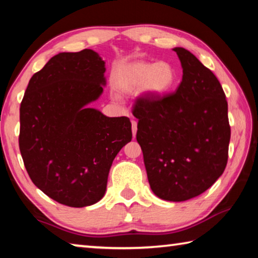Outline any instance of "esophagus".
I'll list each match as a JSON object with an SVG mask.
<instances>
[{
  "mask_svg": "<svg viewBox=\"0 0 258 258\" xmlns=\"http://www.w3.org/2000/svg\"><path fill=\"white\" fill-rule=\"evenodd\" d=\"M137 131H138L137 120H132V133H133V137H135V135H137Z\"/></svg>",
  "mask_w": 258,
  "mask_h": 258,
  "instance_id": "obj_1",
  "label": "esophagus"
}]
</instances>
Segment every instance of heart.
Here are the masks:
<instances>
[{"label":"heart","instance_id":"1","mask_svg":"<svg viewBox=\"0 0 258 258\" xmlns=\"http://www.w3.org/2000/svg\"><path fill=\"white\" fill-rule=\"evenodd\" d=\"M176 82V72L169 62L159 61L156 63L133 62L124 69L120 86L125 92L142 87L149 95H161L168 92Z\"/></svg>","mask_w":258,"mask_h":258}]
</instances>
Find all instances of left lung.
<instances>
[{"label": "left lung", "instance_id": "1", "mask_svg": "<svg viewBox=\"0 0 258 258\" xmlns=\"http://www.w3.org/2000/svg\"><path fill=\"white\" fill-rule=\"evenodd\" d=\"M183 76L175 92L135 101L148 181L156 196L184 202L202 195L223 174L231 128L225 93L211 69L183 47L173 49Z\"/></svg>", "mask_w": 258, "mask_h": 258}]
</instances>
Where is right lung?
Masks as SVG:
<instances>
[{
	"mask_svg": "<svg viewBox=\"0 0 258 258\" xmlns=\"http://www.w3.org/2000/svg\"><path fill=\"white\" fill-rule=\"evenodd\" d=\"M97 52H62L35 73L20 103L19 149L30 180L59 204L85 207L104 196L119 150L132 140L128 117L87 104L103 91Z\"/></svg>",
	"mask_w": 258,
	"mask_h": 258,
	"instance_id": "obj_1",
	"label": "right lung"
}]
</instances>
